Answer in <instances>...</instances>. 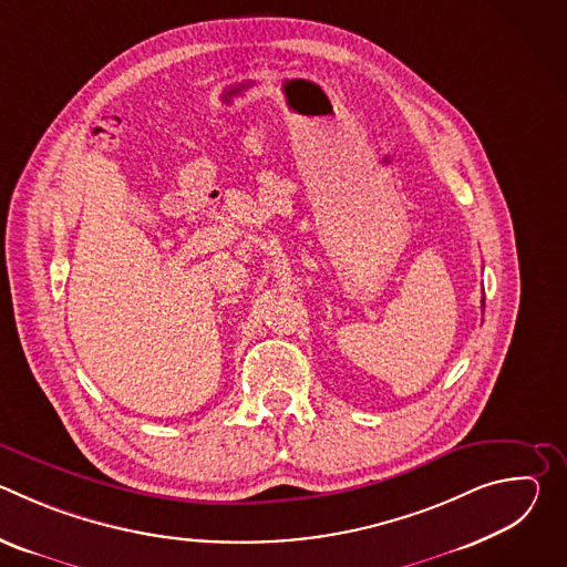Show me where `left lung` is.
<instances>
[{
  "mask_svg": "<svg viewBox=\"0 0 567 567\" xmlns=\"http://www.w3.org/2000/svg\"><path fill=\"white\" fill-rule=\"evenodd\" d=\"M482 307H484V298H482Z\"/></svg>",
  "mask_w": 567,
  "mask_h": 567,
  "instance_id": "1",
  "label": "left lung"
}]
</instances>
